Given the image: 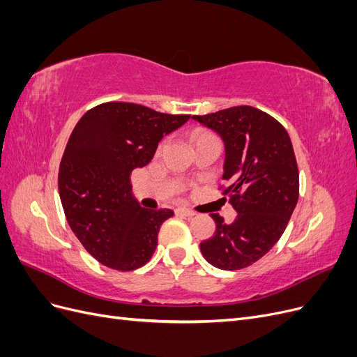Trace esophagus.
Returning a JSON list of instances; mask_svg holds the SVG:
<instances>
[{
    "mask_svg": "<svg viewBox=\"0 0 357 357\" xmlns=\"http://www.w3.org/2000/svg\"><path fill=\"white\" fill-rule=\"evenodd\" d=\"M176 213H177V214H180V215H186V218H193V215L197 214V213L193 211V210H189V208H183V207H180V208H176Z\"/></svg>",
    "mask_w": 357,
    "mask_h": 357,
    "instance_id": "34e87169",
    "label": "esophagus"
}]
</instances>
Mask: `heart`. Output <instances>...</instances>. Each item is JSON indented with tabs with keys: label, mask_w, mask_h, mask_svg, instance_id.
<instances>
[{
	"label": "heart",
	"mask_w": 357,
	"mask_h": 357,
	"mask_svg": "<svg viewBox=\"0 0 357 357\" xmlns=\"http://www.w3.org/2000/svg\"><path fill=\"white\" fill-rule=\"evenodd\" d=\"M213 134L208 132V131H204V129H197V131H193L192 135H190V142L192 144L197 143L198 139H202V138H207V137H211Z\"/></svg>",
	"instance_id": "1"
}]
</instances>
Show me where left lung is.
<instances>
[{"label":"left lung","mask_w":357,"mask_h":357,"mask_svg":"<svg viewBox=\"0 0 357 357\" xmlns=\"http://www.w3.org/2000/svg\"><path fill=\"white\" fill-rule=\"evenodd\" d=\"M225 143L223 195L238 213L219 214L211 238L199 244L205 261L225 271L250 266L283 235L299 197V171L290 137L273 116L250 105L193 116Z\"/></svg>","instance_id":"1"}]
</instances>
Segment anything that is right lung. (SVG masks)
<instances>
[{"label": "right lung", "instance_id": "right-lung-1", "mask_svg": "<svg viewBox=\"0 0 357 357\" xmlns=\"http://www.w3.org/2000/svg\"><path fill=\"white\" fill-rule=\"evenodd\" d=\"M189 117L104 102L74 126L59 165V197L74 235L100 264L134 271L155 253L160 225L174 211L139 207L131 172L147 165L164 135Z\"/></svg>", "mask_w": 357, "mask_h": 357}]
</instances>
